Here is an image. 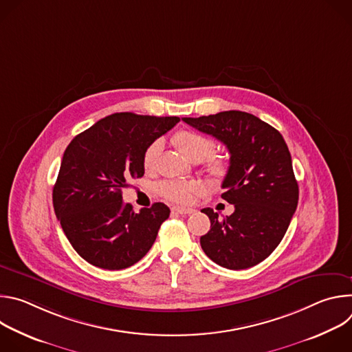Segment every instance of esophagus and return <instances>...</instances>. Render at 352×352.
I'll list each match as a JSON object with an SVG mask.
<instances>
[{
  "mask_svg": "<svg viewBox=\"0 0 352 352\" xmlns=\"http://www.w3.org/2000/svg\"><path fill=\"white\" fill-rule=\"evenodd\" d=\"M173 212L179 213V214H192V213H195L193 209H189V208H179V206H174V208H173Z\"/></svg>",
  "mask_w": 352,
  "mask_h": 352,
  "instance_id": "1",
  "label": "esophagus"
}]
</instances>
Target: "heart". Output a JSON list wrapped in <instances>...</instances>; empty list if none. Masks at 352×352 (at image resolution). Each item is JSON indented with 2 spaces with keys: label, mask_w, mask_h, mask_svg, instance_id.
Returning a JSON list of instances; mask_svg holds the SVG:
<instances>
[{
  "label": "heart",
  "mask_w": 352,
  "mask_h": 352,
  "mask_svg": "<svg viewBox=\"0 0 352 352\" xmlns=\"http://www.w3.org/2000/svg\"><path fill=\"white\" fill-rule=\"evenodd\" d=\"M174 143L179 152L192 162L205 159L214 148L212 139L188 129L179 131L174 136ZM162 148V140H155L147 146L143 153V167L146 170H153L156 167ZM228 166V160L224 156H212L205 164V171L213 182H220L227 175ZM159 192L171 202L189 204L195 196L204 192V186L196 181H164L159 185Z\"/></svg>",
  "instance_id": "obj_1"
}]
</instances>
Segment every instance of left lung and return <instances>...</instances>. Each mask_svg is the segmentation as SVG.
<instances>
[{
  "label": "left lung",
  "instance_id": "8db88e82",
  "mask_svg": "<svg viewBox=\"0 0 352 352\" xmlns=\"http://www.w3.org/2000/svg\"><path fill=\"white\" fill-rule=\"evenodd\" d=\"M224 143L230 167L221 197L234 213L219 217L206 208L210 231L200 236L204 252L217 265L242 270L265 261L281 242L298 205V182L281 133L243 111L182 118Z\"/></svg>",
  "mask_w": 352,
  "mask_h": 352
}]
</instances>
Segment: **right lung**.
I'll list each match as a JSON object with an SVG mask.
<instances>
[{
    "label": "right lung",
    "instance_id": "1",
    "mask_svg": "<svg viewBox=\"0 0 352 352\" xmlns=\"http://www.w3.org/2000/svg\"><path fill=\"white\" fill-rule=\"evenodd\" d=\"M178 117L117 113L76 135L64 152L53 189L56 216L74 249L90 265L121 270L139 262L170 216L164 204L139 213L122 202L131 178L144 174L147 146Z\"/></svg>",
    "mask_w": 352,
    "mask_h": 352
}]
</instances>
